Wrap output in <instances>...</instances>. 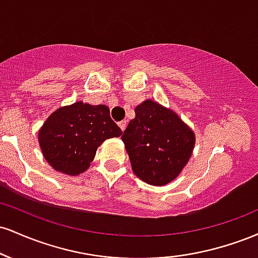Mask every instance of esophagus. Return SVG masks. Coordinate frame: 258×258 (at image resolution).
Returning <instances> with one entry per match:
<instances>
[{
	"label": "esophagus",
	"instance_id": "1",
	"mask_svg": "<svg viewBox=\"0 0 258 258\" xmlns=\"http://www.w3.org/2000/svg\"><path fill=\"white\" fill-rule=\"evenodd\" d=\"M126 125H127L126 120H122V121H120V122H119V126H120V128L122 130V131H125V128H126Z\"/></svg>",
	"mask_w": 258,
	"mask_h": 258
}]
</instances>
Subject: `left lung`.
Returning a JSON list of instances; mask_svg holds the SVG:
<instances>
[{
  "mask_svg": "<svg viewBox=\"0 0 258 258\" xmlns=\"http://www.w3.org/2000/svg\"><path fill=\"white\" fill-rule=\"evenodd\" d=\"M135 112V119L121 136L132 171L148 184H167L189 161L194 132L176 112L154 100H144Z\"/></svg>",
  "mask_w": 258,
  "mask_h": 258,
  "instance_id": "8db88e82",
  "label": "left lung"
}]
</instances>
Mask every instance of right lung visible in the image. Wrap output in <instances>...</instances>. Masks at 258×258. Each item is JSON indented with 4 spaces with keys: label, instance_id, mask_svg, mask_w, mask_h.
<instances>
[{
    "label": "right lung",
    "instance_id": "right-lung-1",
    "mask_svg": "<svg viewBox=\"0 0 258 258\" xmlns=\"http://www.w3.org/2000/svg\"><path fill=\"white\" fill-rule=\"evenodd\" d=\"M121 135L108 106L76 102L51 114L38 132V143L55 171L78 176L90 167L105 139Z\"/></svg>",
    "mask_w": 258,
    "mask_h": 258
}]
</instances>
